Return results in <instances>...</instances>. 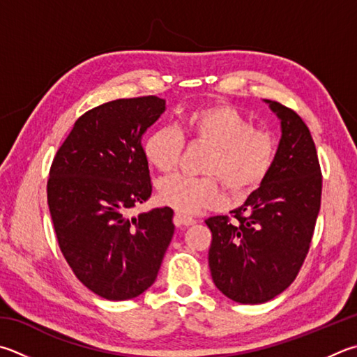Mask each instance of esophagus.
Here are the masks:
<instances>
[{
    "mask_svg": "<svg viewBox=\"0 0 357 357\" xmlns=\"http://www.w3.org/2000/svg\"><path fill=\"white\" fill-rule=\"evenodd\" d=\"M173 222H174V225L178 226V228H185V226H192V225H195V223H197V220H195V218H192V217L183 215V213L176 212V213H174Z\"/></svg>",
    "mask_w": 357,
    "mask_h": 357,
    "instance_id": "obj_1",
    "label": "esophagus"
}]
</instances>
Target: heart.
<instances>
[{
	"label": "heart",
	"instance_id": "obj_1",
	"mask_svg": "<svg viewBox=\"0 0 357 357\" xmlns=\"http://www.w3.org/2000/svg\"><path fill=\"white\" fill-rule=\"evenodd\" d=\"M187 137L211 146L203 172L207 176L174 173L159 181L158 197L162 204L184 213L215 207L223 199L222 187L237 197L261 185L276 160V140L229 105H211L192 109L183 119ZM184 148V137L176 128L154 129L144 140V154L159 172L176 168Z\"/></svg>",
	"mask_w": 357,
	"mask_h": 357
}]
</instances>
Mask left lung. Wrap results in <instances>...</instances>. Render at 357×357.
I'll return each mask as SVG.
<instances>
[{
    "instance_id": "8db88e82",
    "label": "left lung",
    "mask_w": 357,
    "mask_h": 357,
    "mask_svg": "<svg viewBox=\"0 0 357 357\" xmlns=\"http://www.w3.org/2000/svg\"><path fill=\"white\" fill-rule=\"evenodd\" d=\"M281 120L275 165L257 190L231 211L206 220L209 268L229 300L261 304L286 290L312 242L321 201V170L306 123L281 102L264 100Z\"/></svg>"
}]
</instances>
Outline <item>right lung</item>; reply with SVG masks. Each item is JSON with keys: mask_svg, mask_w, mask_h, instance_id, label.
<instances>
[{"mask_svg": "<svg viewBox=\"0 0 357 357\" xmlns=\"http://www.w3.org/2000/svg\"><path fill=\"white\" fill-rule=\"evenodd\" d=\"M164 111L165 100L153 95L90 109L51 164L48 207L62 255L106 300H131L151 287L172 242L170 207L126 215L151 197L142 135Z\"/></svg>", "mask_w": 357, "mask_h": 357, "instance_id": "add662e5", "label": "right lung"}]
</instances>
